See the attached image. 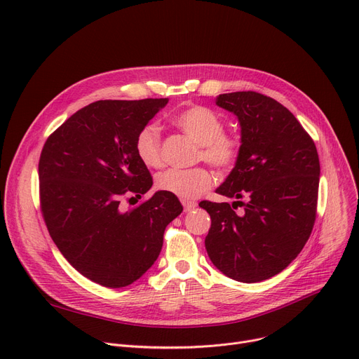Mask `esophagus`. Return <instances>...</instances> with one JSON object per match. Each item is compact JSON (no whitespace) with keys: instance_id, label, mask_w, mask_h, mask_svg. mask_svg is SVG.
Returning a JSON list of instances; mask_svg holds the SVG:
<instances>
[{"instance_id":"1","label":"esophagus","mask_w":359,"mask_h":359,"mask_svg":"<svg viewBox=\"0 0 359 359\" xmlns=\"http://www.w3.org/2000/svg\"><path fill=\"white\" fill-rule=\"evenodd\" d=\"M182 203H183V208L186 212H191L192 210L196 208V205H198L195 201H182Z\"/></svg>"}]
</instances>
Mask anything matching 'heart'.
<instances>
[{
    "label": "heart",
    "instance_id": "obj_1",
    "mask_svg": "<svg viewBox=\"0 0 359 359\" xmlns=\"http://www.w3.org/2000/svg\"><path fill=\"white\" fill-rule=\"evenodd\" d=\"M175 123L201 145V158L215 168L229 170L238 158L240 142L234 137L224 134V121L214 110L194 106L175 118ZM138 158L151 168L163 165V151L158 129L154 125L144 126L135 140ZM212 184V175L203 167L179 170L170 168L157 179L160 191L172 194L183 201L201 196Z\"/></svg>",
    "mask_w": 359,
    "mask_h": 359
}]
</instances>
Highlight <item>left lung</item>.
Segmentation results:
<instances>
[{
  "mask_svg": "<svg viewBox=\"0 0 359 359\" xmlns=\"http://www.w3.org/2000/svg\"><path fill=\"white\" fill-rule=\"evenodd\" d=\"M215 103L238 119L241 145L234 168L215 191L237 201L199 203L211 215L205 248L225 276L252 284L284 271L307 243L316 219L318 156L304 128L272 97L236 91L219 94ZM236 204L245 206L241 215L232 210Z\"/></svg>",
  "mask_w": 359,
  "mask_h": 359,
  "instance_id": "obj_1",
  "label": "left lung"
}]
</instances>
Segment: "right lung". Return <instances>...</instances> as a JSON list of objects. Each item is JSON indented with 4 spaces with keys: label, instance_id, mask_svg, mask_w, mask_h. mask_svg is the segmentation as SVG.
<instances>
[{
    "label": "right lung",
    "instance_id": "add662e5",
    "mask_svg": "<svg viewBox=\"0 0 359 359\" xmlns=\"http://www.w3.org/2000/svg\"><path fill=\"white\" fill-rule=\"evenodd\" d=\"M168 99L99 100L67 119L43 145L41 205L56 248L83 276L107 288L140 279L157 260L167 225L183 211L164 191L130 211L121 198L153 179L135 153L138 132Z\"/></svg>",
    "mask_w": 359,
    "mask_h": 359
}]
</instances>
